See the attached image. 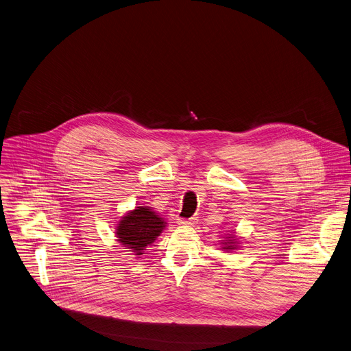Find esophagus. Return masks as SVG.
Returning <instances> with one entry per match:
<instances>
[{"instance_id": "obj_1", "label": "esophagus", "mask_w": 351, "mask_h": 351, "mask_svg": "<svg viewBox=\"0 0 351 351\" xmlns=\"http://www.w3.org/2000/svg\"><path fill=\"white\" fill-rule=\"evenodd\" d=\"M179 226H183V227H193L196 222H197V218L196 217H192L189 219H179Z\"/></svg>"}]
</instances>
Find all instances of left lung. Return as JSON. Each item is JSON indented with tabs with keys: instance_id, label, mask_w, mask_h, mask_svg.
<instances>
[{
	"instance_id": "1",
	"label": "left lung",
	"mask_w": 351,
	"mask_h": 351,
	"mask_svg": "<svg viewBox=\"0 0 351 351\" xmlns=\"http://www.w3.org/2000/svg\"><path fill=\"white\" fill-rule=\"evenodd\" d=\"M221 249H224L227 252H232L235 249H238L239 246V238L235 235V232L232 231L231 234H228L227 237H224V239H222L221 242Z\"/></svg>"
}]
</instances>
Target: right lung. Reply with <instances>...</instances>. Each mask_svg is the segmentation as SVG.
<instances>
[{
  "label": "right lung",
  "instance_id": "1",
  "mask_svg": "<svg viewBox=\"0 0 351 351\" xmlns=\"http://www.w3.org/2000/svg\"><path fill=\"white\" fill-rule=\"evenodd\" d=\"M168 222L148 206H138L121 217L116 227V238L138 258L161 232Z\"/></svg>",
  "mask_w": 351,
  "mask_h": 351
}]
</instances>
